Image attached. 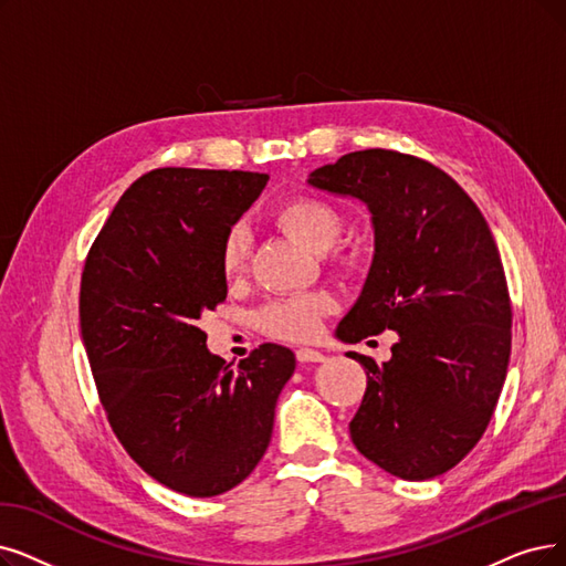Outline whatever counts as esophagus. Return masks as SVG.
I'll return each mask as SVG.
<instances>
[{
	"label": "esophagus",
	"instance_id": "34e87169",
	"mask_svg": "<svg viewBox=\"0 0 566 566\" xmlns=\"http://www.w3.org/2000/svg\"><path fill=\"white\" fill-rule=\"evenodd\" d=\"M295 355L300 361H323L325 359V355L315 348H297Z\"/></svg>",
	"mask_w": 566,
	"mask_h": 566
}]
</instances>
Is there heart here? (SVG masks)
<instances>
[{"label":"heart","instance_id":"obj_1","mask_svg":"<svg viewBox=\"0 0 566 566\" xmlns=\"http://www.w3.org/2000/svg\"><path fill=\"white\" fill-rule=\"evenodd\" d=\"M271 218L290 237H295L311 251L318 253L336 243L344 224L342 213L327 199L311 195H297L281 201L271 211ZM248 245H251V237L239 224L224 234L220 243V274L224 281H237L243 274ZM332 308L334 297L327 290L276 297L258 311V327L269 336L283 338V342H311V338L318 336L323 318Z\"/></svg>","mask_w":566,"mask_h":566}]
</instances>
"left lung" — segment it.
Listing matches in <instances>:
<instances>
[{
	"label": "left lung",
	"instance_id": "left-lung-1",
	"mask_svg": "<svg viewBox=\"0 0 566 566\" xmlns=\"http://www.w3.org/2000/svg\"><path fill=\"white\" fill-rule=\"evenodd\" d=\"M308 184L365 201L374 222L369 276L336 336L399 334L380 367L348 353L367 371L350 439L397 479L441 476L483 437L509 369L513 313L494 237L455 180L413 155L355 150Z\"/></svg>",
	"mask_w": 566,
	"mask_h": 566
}]
</instances>
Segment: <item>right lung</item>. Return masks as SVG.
Wrapping results in <instances>:
<instances>
[{
  "instance_id": "add662e5",
  "label": "right lung",
  "mask_w": 566,
  "mask_h": 566,
  "mask_svg": "<svg viewBox=\"0 0 566 566\" xmlns=\"http://www.w3.org/2000/svg\"><path fill=\"white\" fill-rule=\"evenodd\" d=\"M266 180L153 169L125 190L83 266L81 336L113 434L148 476L188 496L251 476L295 371V353L279 344L224 365L199 329L228 297L220 243Z\"/></svg>"
}]
</instances>
